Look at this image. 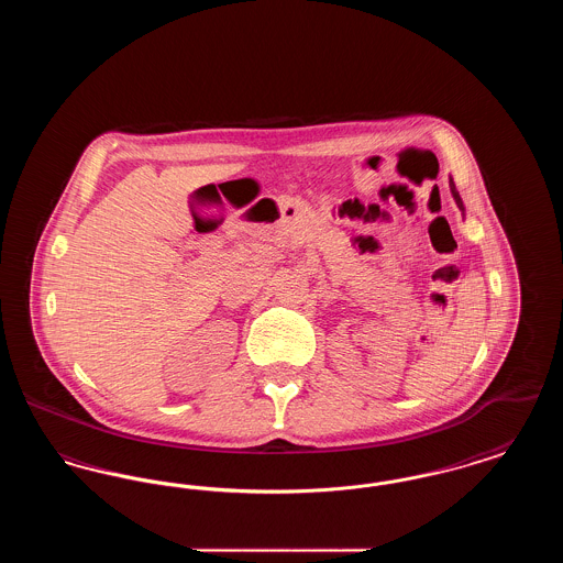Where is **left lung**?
I'll use <instances>...</instances> for the list:
<instances>
[{"mask_svg":"<svg viewBox=\"0 0 563 563\" xmlns=\"http://www.w3.org/2000/svg\"><path fill=\"white\" fill-rule=\"evenodd\" d=\"M450 189H452V196H454L455 205H457V209L464 213V205H462V198H460V194H457V189H455L454 179H450Z\"/></svg>","mask_w":563,"mask_h":563,"instance_id":"left-lung-1","label":"left lung"}]
</instances>
